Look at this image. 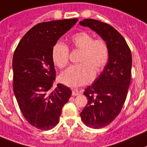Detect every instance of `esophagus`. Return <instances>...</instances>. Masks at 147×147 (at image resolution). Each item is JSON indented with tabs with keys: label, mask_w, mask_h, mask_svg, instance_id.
<instances>
[{
	"label": "esophagus",
	"mask_w": 147,
	"mask_h": 147,
	"mask_svg": "<svg viewBox=\"0 0 147 147\" xmlns=\"http://www.w3.org/2000/svg\"><path fill=\"white\" fill-rule=\"evenodd\" d=\"M80 92L78 89H76V88L73 89V91H72L73 96H76V95H80Z\"/></svg>",
	"instance_id": "esophagus-1"
}]
</instances>
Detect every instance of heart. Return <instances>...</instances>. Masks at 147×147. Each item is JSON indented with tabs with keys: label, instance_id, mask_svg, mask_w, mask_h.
<instances>
[{
	"label": "heart",
	"instance_id": "1",
	"mask_svg": "<svg viewBox=\"0 0 147 147\" xmlns=\"http://www.w3.org/2000/svg\"><path fill=\"white\" fill-rule=\"evenodd\" d=\"M72 49L81 50L79 62L71 66L61 74V81L71 87L80 86L92 80L94 72L104 70L110 58V49L103 39H94L85 31L73 34L69 40ZM70 50L65 43L57 42L53 46L52 57L55 65L63 69L69 61Z\"/></svg>",
	"mask_w": 147,
	"mask_h": 147
}]
</instances>
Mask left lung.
Segmentation results:
<instances>
[{
  "mask_svg": "<svg viewBox=\"0 0 147 147\" xmlns=\"http://www.w3.org/2000/svg\"><path fill=\"white\" fill-rule=\"evenodd\" d=\"M80 24L96 31L110 49L104 71L85 89L88 103L80 113L85 125L101 128L116 118L125 101L131 76V53L124 37L109 24L91 19H83Z\"/></svg>",
  "mask_w": 147,
  "mask_h": 147,
  "instance_id": "8db88e82",
  "label": "left lung"
}]
</instances>
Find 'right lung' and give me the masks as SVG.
Wrapping results in <instances>:
<instances>
[{
  "label": "right lung",
  "instance_id": "right-lung-1",
  "mask_svg": "<svg viewBox=\"0 0 147 147\" xmlns=\"http://www.w3.org/2000/svg\"><path fill=\"white\" fill-rule=\"evenodd\" d=\"M77 21L70 19L39 23L24 35L14 52L16 98L25 119L40 130L52 129L59 123L62 107L72 93L62 84L52 89L56 74L52 50Z\"/></svg>",
  "mask_w": 147,
  "mask_h": 147
}]
</instances>
